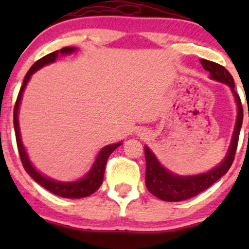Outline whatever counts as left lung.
Segmentation results:
<instances>
[{
  "label": "left lung",
  "instance_id": "obj_1",
  "mask_svg": "<svg viewBox=\"0 0 249 249\" xmlns=\"http://www.w3.org/2000/svg\"><path fill=\"white\" fill-rule=\"evenodd\" d=\"M200 62H201L203 69L210 73L211 79L227 84L231 89L233 97H235L236 106H237V117H236L231 142H230L224 159L217 166H214L207 172L192 176L176 175V173L167 170L166 167L160 164L154 153L147 145H144L145 185H147V189L154 196H157L160 200H164V201L177 202L196 196L197 194L210 188L213 183L217 182L220 177H223L229 171L233 158H235L240 130L242 126L243 108L242 105H241L240 96L235 91L233 78L225 67L220 66L215 62L208 61L205 59H200Z\"/></svg>",
  "mask_w": 249,
  "mask_h": 249
}]
</instances>
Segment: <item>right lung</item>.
I'll use <instances>...</instances> for the list:
<instances>
[{"mask_svg":"<svg viewBox=\"0 0 249 249\" xmlns=\"http://www.w3.org/2000/svg\"><path fill=\"white\" fill-rule=\"evenodd\" d=\"M77 52V48L74 47H65L62 49L56 50V52H53L50 54L46 55L42 59H39L38 61L35 62L31 66V69L29 70V72L26 73V76L24 78V82H22L21 88H20L19 95H18V99L16 102V107H14V130H16V139H17V144H18V150H19L20 159H21L22 166H24L25 171L29 173L39 185H42L43 188H46L47 190H49L53 194L57 195V196L66 197V199H82V197H87L89 195H91L92 193L96 192L100 188V185L102 184V180H104V175H105V167H106L107 159L120 144L122 142L113 143V144H108L106 147L102 148L101 150L97 154L96 159H95L94 164H92L91 169L85 173L84 177H82L80 179L73 180V182H61V180L53 179V178L47 177L46 175L41 173L36 167L34 166V164L31 162V160L29 159V155H27L26 149H25L24 144H22L21 141V135H20V126H19V109H20V104H21L22 94H24V90L26 88L27 83H29L30 78L35 72L38 71L39 69L44 67L46 65L53 64V62L56 61L57 56L60 54L61 55H69L72 53Z\"/></svg>","mask_w":249,"mask_h":249,"instance_id":"obj_1","label":"right lung"}]
</instances>
